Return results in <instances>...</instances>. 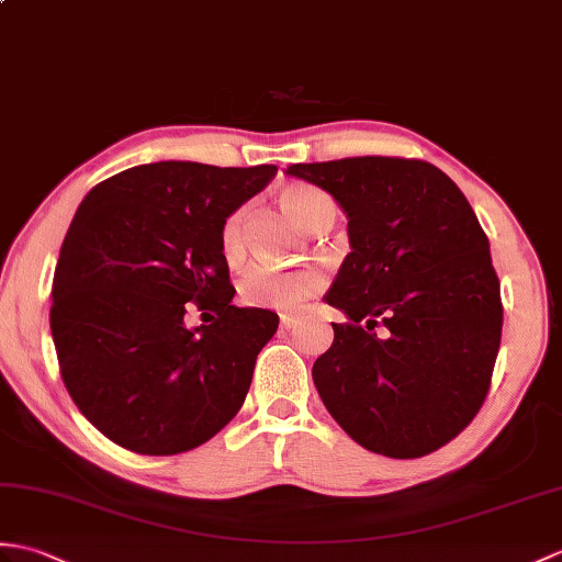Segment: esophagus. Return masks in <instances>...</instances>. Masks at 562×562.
Wrapping results in <instances>:
<instances>
[{
    "instance_id": "1",
    "label": "esophagus",
    "mask_w": 562,
    "mask_h": 562,
    "mask_svg": "<svg viewBox=\"0 0 562 562\" xmlns=\"http://www.w3.org/2000/svg\"><path fill=\"white\" fill-rule=\"evenodd\" d=\"M280 325H282L284 330H290V328H294V325H296V318L294 316H286V313H284V316H280Z\"/></svg>"
}]
</instances>
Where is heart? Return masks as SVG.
Segmentation results:
<instances>
[{
    "label": "heart",
    "mask_w": 562,
    "mask_h": 562,
    "mask_svg": "<svg viewBox=\"0 0 562 562\" xmlns=\"http://www.w3.org/2000/svg\"><path fill=\"white\" fill-rule=\"evenodd\" d=\"M282 213L290 217L299 229L313 232L330 227L337 215V205L328 193L311 184H290L278 193ZM222 249L234 254L241 241V211L227 215L220 234ZM323 276L318 270H278L272 266H251L239 278V299L246 306L296 311L302 308L313 294L323 290Z\"/></svg>",
    "instance_id": "heart-1"
}]
</instances>
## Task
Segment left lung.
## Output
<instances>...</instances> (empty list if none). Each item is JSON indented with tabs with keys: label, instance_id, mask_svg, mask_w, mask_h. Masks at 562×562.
I'll return each mask as SVG.
<instances>
[{
	"label": "left lung",
	"instance_id": "1",
	"mask_svg": "<svg viewBox=\"0 0 562 562\" xmlns=\"http://www.w3.org/2000/svg\"><path fill=\"white\" fill-rule=\"evenodd\" d=\"M286 175L328 191L349 217L351 251L325 296L349 321L333 323L313 363L325 409L361 448L424 458L472 424L491 387L503 302L486 232L424 160L367 155Z\"/></svg>",
	"mask_w": 562,
	"mask_h": 562
}]
</instances>
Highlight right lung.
<instances>
[{
  "label": "right lung",
  "mask_w": 562,
  "mask_h": 562,
  "mask_svg": "<svg viewBox=\"0 0 562 562\" xmlns=\"http://www.w3.org/2000/svg\"><path fill=\"white\" fill-rule=\"evenodd\" d=\"M276 165H138L88 191L64 237L49 328L76 407L138 454H179L225 428L278 313L232 306L222 225ZM191 305L212 318L189 331Z\"/></svg>",
  "instance_id": "right-lung-1"
}]
</instances>
